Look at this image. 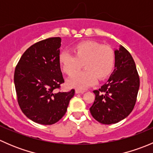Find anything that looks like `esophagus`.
Here are the masks:
<instances>
[{"instance_id":"esophagus-1","label":"esophagus","mask_w":153,"mask_h":153,"mask_svg":"<svg viewBox=\"0 0 153 153\" xmlns=\"http://www.w3.org/2000/svg\"><path fill=\"white\" fill-rule=\"evenodd\" d=\"M85 92L84 90H81V89H75V93H84V92Z\"/></svg>"}]
</instances>
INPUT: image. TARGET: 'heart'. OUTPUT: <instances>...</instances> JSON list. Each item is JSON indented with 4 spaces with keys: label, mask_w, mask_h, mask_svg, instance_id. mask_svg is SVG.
<instances>
[{
    "label": "heart",
    "mask_w": 153,
    "mask_h": 153,
    "mask_svg": "<svg viewBox=\"0 0 153 153\" xmlns=\"http://www.w3.org/2000/svg\"><path fill=\"white\" fill-rule=\"evenodd\" d=\"M73 55L67 52L59 55V64L63 71L71 75L84 64L85 70L72 75L68 79L70 87L85 89L109 76L115 67V52L109 46L102 45L93 41L78 43L72 49Z\"/></svg>",
    "instance_id": "heart-1"
}]
</instances>
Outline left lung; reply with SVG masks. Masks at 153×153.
<instances>
[{"label":"left lung","instance_id":"1","mask_svg":"<svg viewBox=\"0 0 153 153\" xmlns=\"http://www.w3.org/2000/svg\"><path fill=\"white\" fill-rule=\"evenodd\" d=\"M115 55V70L105 84L93 91L95 98L89 108L92 117L104 124H116L131 113L140 86L139 75L131 54L121 46Z\"/></svg>","mask_w":153,"mask_h":153}]
</instances>
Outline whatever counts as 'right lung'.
<instances>
[{
	"mask_svg": "<svg viewBox=\"0 0 153 153\" xmlns=\"http://www.w3.org/2000/svg\"><path fill=\"white\" fill-rule=\"evenodd\" d=\"M61 38L35 43L24 52L15 69L14 82L23 113L40 124L58 122L67 110L75 89L61 92L64 83L59 64Z\"/></svg>",
	"mask_w": 153,
	"mask_h": 153,
	"instance_id": "1",
	"label": "right lung"
}]
</instances>
